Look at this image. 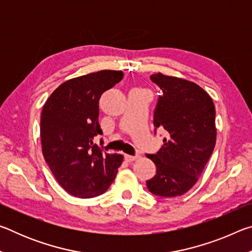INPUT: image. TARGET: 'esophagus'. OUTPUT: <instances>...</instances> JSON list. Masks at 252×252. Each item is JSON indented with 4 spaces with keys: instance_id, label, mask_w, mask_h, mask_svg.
I'll list each match as a JSON object with an SVG mask.
<instances>
[{
    "instance_id": "34e87169",
    "label": "esophagus",
    "mask_w": 252,
    "mask_h": 252,
    "mask_svg": "<svg viewBox=\"0 0 252 252\" xmlns=\"http://www.w3.org/2000/svg\"><path fill=\"white\" fill-rule=\"evenodd\" d=\"M138 156H129V155H125V159H126V161H127V162H132V161H134V160H136L138 159Z\"/></svg>"
}]
</instances>
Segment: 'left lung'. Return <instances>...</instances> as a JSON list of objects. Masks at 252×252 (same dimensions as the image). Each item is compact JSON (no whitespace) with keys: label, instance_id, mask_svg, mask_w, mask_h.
Wrapping results in <instances>:
<instances>
[{"label":"left lung","instance_id":"1","mask_svg":"<svg viewBox=\"0 0 252 252\" xmlns=\"http://www.w3.org/2000/svg\"><path fill=\"white\" fill-rule=\"evenodd\" d=\"M150 79L161 93L153 125L156 130L163 127L169 136L156 155H147L157 167L147 187L159 197H178L195 185L215 149V104L202 88L188 80L162 73Z\"/></svg>","mask_w":252,"mask_h":252}]
</instances>
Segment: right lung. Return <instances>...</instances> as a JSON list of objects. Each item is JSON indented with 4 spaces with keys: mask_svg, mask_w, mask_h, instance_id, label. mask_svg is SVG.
I'll list each match as a JSON object with an SVG mask.
<instances>
[{
    "mask_svg": "<svg viewBox=\"0 0 252 252\" xmlns=\"http://www.w3.org/2000/svg\"><path fill=\"white\" fill-rule=\"evenodd\" d=\"M122 79V71L102 70L67 80L43 105L40 130L43 157L59 185L74 197L104 193L122 163V155L105 153L94 143L95 136L102 134L100 97Z\"/></svg>",
    "mask_w": 252,
    "mask_h": 252,
    "instance_id": "right-lung-1",
    "label": "right lung"
}]
</instances>
